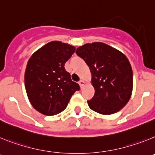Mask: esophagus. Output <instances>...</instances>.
<instances>
[{
  "instance_id": "obj_1",
  "label": "esophagus",
  "mask_w": 155,
  "mask_h": 155,
  "mask_svg": "<svg viewBox=\"0 0 155 155\" xmlns=\"http://www.w3.org/2000/svg\"><path fill=\"white\" fill-rule=\"evenodd\" d=\"M78 84H80L81 87H83V86H84V81L83 80H80V81H79V82H78Z\"/></svg>"
}]
</instances>
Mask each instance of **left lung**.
Listing matches in <instances>:
<instances>
[{"label": "left lung", "mask_w": 155, "mask_h": 155, "mask_svg": "<svg viewBox=\"0 0 155 155\" xmlns=\"http://www.w3.org/2000/svg\"><path fill=\"white\" fill-rule=\"evenodd\" d=\"M89 67L94 94L87 101L100 114H113L127 105L133 89L131 65L124 53L102 42L87 43L76 50Z\"/></svg>", "instance_id": "1"}]
</instances>
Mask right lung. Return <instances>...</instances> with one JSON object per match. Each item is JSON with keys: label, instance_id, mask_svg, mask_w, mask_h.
I'll return each instance as SVG.
<instances>
[{"label": "right lung", "instance_id": "1", "mask_svg": "<svg viewBox=\"0 0 155 155\" xmlns=\"http://www.w3.org/2000/svg\"><path fill=\"white\" fill-rule=\"evenodd\" d=\"M75 47L58 41L42 46L30 57L25 73V85L34 109L46 116L61 113L71 96L80 90L71 80L64 64Z\"/></svg>", "mask_w": 155, "mask_h": 155}]
</instances>
